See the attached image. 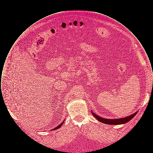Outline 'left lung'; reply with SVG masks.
Listing matches in <instances>:
<instances>
[{"mask_svg": "<svg viewBox=\"0 0 153 153\" xmlns=\"http://www.w3.org/2000/svg\"><path fill=\"white\" fill-rule=\"evenodd\" d=\"M92 115L100 122H102V123L108 124H125L128 122H129L130 120H131L134 117H135L137 114V112L132 114L131 115L128 116V117H122V118H120V119H104L102 118L99 116H97V115H96L95 113H94L93 112H92Z\"/></svg>", "mask_w": 153, "mask_h": 153, "instance_id": "obj_1", "label": "left lung"}]
</instances>
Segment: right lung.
<instances>
[{"mask_svg": "<svg viewBox=\"0 0 153 153\" xmlns=\"http://www.w3.org/2000/svg\"><path fill=\"white\" fill-rule=\"evenodd\" d=\"M64 120L59 125H58V126L57 127H56V128H54V129H52L53 130H57V129H58V128H60L61 127V126L62 125V124L64 123Z\"/></svg>", "mask_w": 153, "mask_h": 153, "instance_id": "obj_1", "label": "right lung"}]
</instances>
